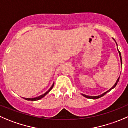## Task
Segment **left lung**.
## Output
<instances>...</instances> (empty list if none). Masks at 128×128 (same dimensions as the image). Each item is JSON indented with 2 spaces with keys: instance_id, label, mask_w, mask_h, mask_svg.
Instances as JSON below:
<instances>
[{
  "instance_id": "left-lung-1",
  "label": "left lung",
  "mask_w": 128,
  "mask_h": 128,
  "mask_svg": "<svg viewBox=\"0 0 128 128\" xmlns=\"http://www.w3.org/2000/svg\"><path fill=\"white\" fill-rule=\"evenodd\" d=\"M114 41H115V40H114ZM115 42H116V41H115ZM117 46H118V44H117ZM118 52H119V54H120V59H121V65H122V58H121V52H120V50H118ZM120 78H118V79L117 81H116V82L115 83V84H114V86L112 87V88H111V89H110V90H108V91H107V92H106L103 93V94H101V95H100V96H89L84 95V94H82V95L83 96H84V97H85V98H86L92 99V100H96V99L100 98H101V97H102V96H104L105 94H106V93H107V92H110V90H111V89H114V88L116 86V85H117L118 82H119V80H120Z\"/></svg>"
}]
</instances>
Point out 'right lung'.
Masks as SVG:
<instances>
[{
	"label": "right lung",
	"mask_w": 128,
	"mask_h": 128,
	"mask_svg": "<svg viewBox=\"0 0 128 128\" xmlns=\"http://www.w3.org/2000/svg\"><path fill=\"white\" fill-rule=\"evenodd\" d=\"M54 84H52V86H51V88H50V89H49V90H48V92H46L44 93V94H42V95L40 96H39V97L35 98H24V99H25V100H27V101H38V100H40V99L43 98H44V96H46L47 94H48V93H49V92H50V90H52V89L53 87H54Z\"/></svg>",
	"instance_id": "obj_1"
}]
</instances>
